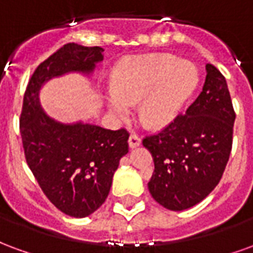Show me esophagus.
I'll return each instance as SVG.
<instances>
[{"label":"esophagus","instance_id":"34e87169","mask_svg":"<svg viewBox=\"0 0 253 253\" xmlns=\"http://www.w3.org/2000/svg\"><path fill=\"white\" fill-rule=\"evenodd\" d=\"M141 145V138L135 135V134H131L130 137H128V146L131 149L134 148H138Z\"/></svg>","mask_w":253,"mask_h":253}]
</instances>
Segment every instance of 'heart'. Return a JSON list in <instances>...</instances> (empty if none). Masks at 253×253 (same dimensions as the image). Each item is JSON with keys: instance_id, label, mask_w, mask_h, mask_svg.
Here are the masks:
<instances>
[{"instance_id": "obj_1", "label": "heart", "mask_w": 253, "mask_h": 253, "mask_svg": "<svg viewBox=\"0 0 253 253\" xmlns=\"http://www.w3.org/2000/svg\"><path fill=\"white\" fill-rule=\"evenodd\" d=\"M198 67L170 54H143L116 69L105 103L112 115L125 121L139 103V119L152 128L169 126L195 93Z\"/></svg>"}]
</instances>
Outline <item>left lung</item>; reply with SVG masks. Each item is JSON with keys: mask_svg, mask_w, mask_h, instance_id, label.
<instances>
[{"mask_svg": "<svg viewBox=\"0 0 253 253\" xmlns=\"http://www.w3.org/2000/svg\"><path fill=\"white\" fill-rule=\"evenodd\" d=\"M206 73L201 94L186 114L142 141L154 161L149 191L172 211L195 206L215 188L232 150L236 114L228 84L210 63Z\"/></svg>", "mask_w": 253, "mask_h": 253, "instance_id": "8db88e82", "label": "left lung"}]
</instances>
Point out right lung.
Listing matches in <instances>:
<instances>
[{
    "instance_id": "right-lung-1",
    "label": "right lung",
    "mask_w": 253,
    "mask_h": 253,
    "mask_svg": "<svg viewBox=\"0 0 253 253\" xmlns=\"http://www.w3.org/2000/svg\"><path fill=\"white\" fill-rule=\"evenodd\" d=\"M103 51L67 43L47 58L31 77L20 118L30 169L52 205L74 218L88 217L105 202L119 161L128 153V132L55 121L42 107L41 89L67 73L90 76Z\"/></svg>"
}]
</instances>
